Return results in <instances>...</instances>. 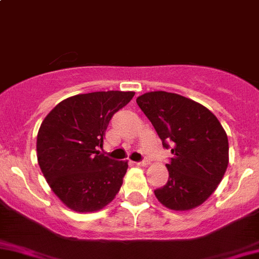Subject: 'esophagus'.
Returning a JSON list of instances; mask_svg holds the SVG:
<instances>
[{
	"label": "esophagus",
	"mask_w": 259,
	"mask_h": 259,
	"mask_svg": "<svg viewBox=\"0 0 259 259\" xmlns=\"http://www.w3.org/2000/svg\"><path fill=\"white\" fill-rule=\"evenodd\" d=\"M138 166H148L149 164H150V161L149 160H144V161H140V163H135Z\"/></svg>",
	"instance_id": "1"
}]
</instances>
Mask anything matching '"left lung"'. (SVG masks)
<instances>
[{"label": "left lung", "mask_w": 259, "mask_h": 259, "mask_svg": "<svg viewBox=\"0 0 259 259\" xmlns=\"http://www.w3.org/2000/svg\"><path fill=\"white\" fill-rule=\"evenodd\" d=\"M163 142L171 145L169 179L154 190L168 209L187 211L202 205L223 179L229 163L226 130L202 104L166 91H149L137 99Z\"/></svg>", "instance_id": "obj_1"}]
</instances>
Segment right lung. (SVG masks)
I'll return each mask as SVG.
<instances>
[{"label":"right lung","mask_w":259,"mask_h":259,"mask_svg":"<svg viewBox=\"0 0 259 259\" xmlns=\"http://www.w3.org/2000/svg\"><path fill=\"white\" fill-rule=\"evenodd\" d=\"M134 91H96L70 96L46 115L37 133V161L52 192L70 209L98 211L119 193L127 160L98 150L111 116Z\"/></svg>","instance_id":"add662e5"}]
</instances>
